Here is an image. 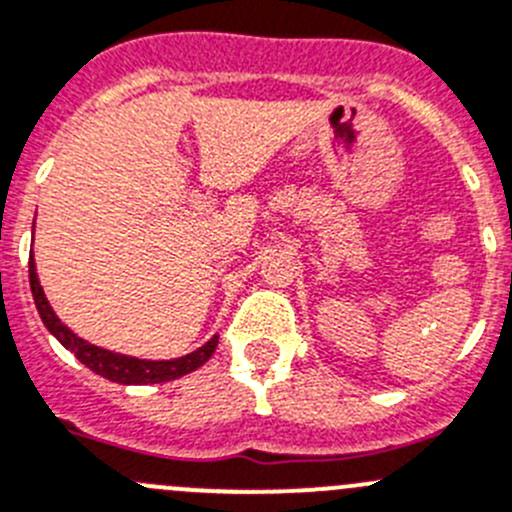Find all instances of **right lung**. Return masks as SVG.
Instances as JSON below:
<instances>
[{"instance_id":"right-lung-1","label":"right lung","mask_w":512,"mask_h":512,"mask_svg":"<svg viewBox=\"0 0 512 512\" xmlns=\"http://www.w3.org/2000/svg\"><path fill=\"white\" fill-rule=\"evenodd\" d=\"M30 288H32V298H35V305H37V313H40L47 331H50L62 346L68 348V351H73L80 364H85L90 371L103 376V379L116 381V384H161V381L179 379V376L191 374V371H197L202 364H207L209 358H212L214 348H217L219 336H214L212 341L204 343L199 351L186 353V356L174 358V361H143V358H131V356H121V353L105 351V348H98L93 346V343L75 336L68 326H62L60 318L55 315V310H52L50 303H47L45 293H42V285L40 280H37L35 260H32V255H30Z\"/></svg>"}]
</instances>
